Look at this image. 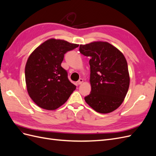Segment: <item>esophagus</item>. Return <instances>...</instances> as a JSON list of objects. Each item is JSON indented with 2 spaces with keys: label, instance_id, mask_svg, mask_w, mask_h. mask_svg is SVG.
<instances>
[{
  "label": "esophagus",
  "instance_id": "34e87169",
  "mask_svg": "<svg viewBox=\"0 0 156 156\" xmlns=\"http://www.w3.org/2000/svg\"><path fill=\"white\" fill-rule=\"evenodd\" d=\"M83 83V79H79V81H77L78 84H81Z\"/></svg>",
  "mask_w": 156,
  "mask_h": 156
}]
</instances>
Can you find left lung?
<instances>
[{
    "label": "left lung",
    "mask_w": 156,
    "mask_h": 156,
    "mask_svg": "<svg viewBox=\"0 0 156 156\" xmlns=\"http://www.w3.org/2000/svg\"><path fill=\"white\" fill-rule=\"evenodd\" d=\"M79 51L90 58L91 92L84 100L98 112L105 114L114 111L124 101L129 86L125 56L106 41L80 45Z\"/></svg>",
    "instance_id": "obj_1"
}]
</instances>
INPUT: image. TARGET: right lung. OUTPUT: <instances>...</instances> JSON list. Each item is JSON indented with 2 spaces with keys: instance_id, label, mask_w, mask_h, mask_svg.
Segmentation results:
<instances>
[{
  "instance_id": "right-lung-1",
  "label": "right lung",
  "mask_w": 156,
  "mask_h": 156,
  "mask_svg": "<svg viewBox=\"0 0 156 156\" xmlns=\"http://www.w3.org/2000/svg\"><path fill=\"white\" fill-rule=\"evenodd\" d=\"M79 46L62 40L45 41L32 52L25 66V81L30 98L40 107L55 110L76 88L62 66L64 54Z\"/></svg>"
}]
</instances>
